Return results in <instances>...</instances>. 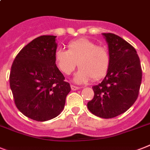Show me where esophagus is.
<instances>
[{
	"label": "esophagus",
	"instance_id": "1",
	"mask_svg": "<svg viewBox=\"0 0 150 150\" xmlns=\"http://www.w3.org/2000/svg\"><path fill=\"white\" fill-rule=\"evenodd\" d=\"M71 90H72V91H75V90L79 89V88H79V87H77V86H72V85H71Z\"/></svg>",
	"mask_w": 150,
	"mask_h": 150
}]
</instances>
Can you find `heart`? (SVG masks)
<instances>
[{
    "instance_id": "1",
    "label": "heart",
    "mask_w": 150,
    "mask_h": 150,
    "mask_svg": "<svg viewBox=\"0 0 150 150\" xmlns=\"http://www.w3.org/2000/svg\"><path fill=\"white\" fill-rule=\"evenodd\" d=\"M56 65L64 75H69L75 67L80 68L74 81L81 84L92 79L95 81L106 75L110 65V54L105 47L97 46L94 41L80 38L70 41L68 50L58 49L54 53Z\"/></svg>"
}]
</instances>
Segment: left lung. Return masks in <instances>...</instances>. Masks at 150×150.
I'll return each mask as SVG.
<instances>
[{"mask_svg":"<svg viewBox=\"0 0 150 150\" xmlns=\"http://www.w3.org/2000/svg\"><path fill=\"white\" fill-rule=\"evenodd\" d=\"M108 44L110 65L103 81L92 87L94 98L87 104L96 116L110 119L129 109L137 99L142 69L136 51L118 35L103 33Z\"/></svg>","mask_w":150,"mask_h":150,"instance_id":"8db88e82","label":"left lung"}]
</instances>
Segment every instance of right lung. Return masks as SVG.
Listing matches in <instances>:
<instances>
[{"label": "right lung", "instance_id": "right-lung-1", "mask_svg": "<svg viewBox=\"0 0 150 150\" xmlns=\"http://www.w3.org/2000/svg\"><path fill=\"white\" fill-rule=\"evenodd\" d=\"M55 38L43 35L31 41L16 56L10 73L16 106L25 116L38 122L58 116L71 91L56 66Z\"/></svg>", "mask_w": 150, "mask_h": 150}]
</instances>
